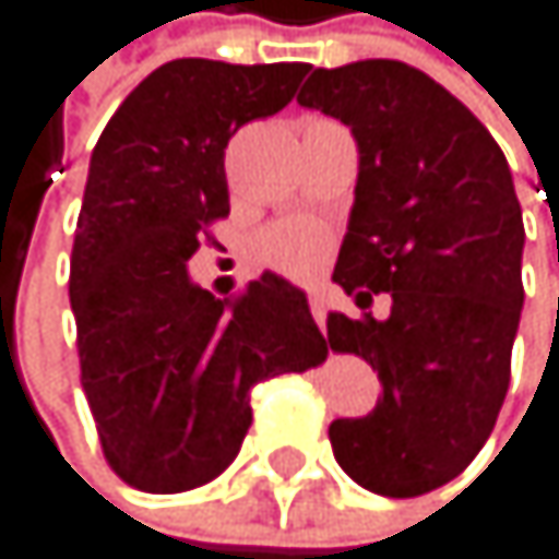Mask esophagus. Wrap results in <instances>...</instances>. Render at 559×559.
<instances>
[{"label":"esophagus","mask_w":559,"mask_h":559,"mask_svg":"<svg viewBox=\"0 0 559 559\" xmlns=\"http://www.w3.org/2000/svg\"><path fill=\"white\" fill-rule=\"evenodd\" d=\"M308 308H311V314H314V321L321 329H325V314H329V305H325V295H321L318 288L308 295Z\"/></svg>","instance_id":"obj_1"}]
</instances>
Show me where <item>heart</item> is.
I'll return each instance as SVG.
<instances>
[{
  "instance_id": "b5f03b06",
  "label": "heart",
  "mask_w": 559,
  "mask_h": 559,
  "mask_svg": "<svg viewBox=\"0 0 559 559\" xmlns=\"http://www.w3.org/2000/svg\"><path fill=\"white\" fill-rule=\"evenodd\" d=\"M258 254L292 277H311L329 258V230L314 221H285L261 234Z\"/></svg>"
}]
</instances>
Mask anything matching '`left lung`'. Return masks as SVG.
Segmentation results:
<instances>
[{
	"label": "left lung",
	"mask_w": 559,
	"mask_h": 559,
	"mask_svg": "<svg viewBox=\"0 0 559 559\" xmlns=\"http://www.w3.org/2000/svg\"><path fill=\"white\" fill-rule=\"evenodd\" d=\"M308 110L342 120L358 180L332 282L389 318L329 314V345L379 372L361 419H335L338 466L382 497H423L483 449L510 385L523 308V214L497 140L466 106L399 59L311 70Z\"/></svg>",
	"instance_id": "obj_1"
}]
</instances>
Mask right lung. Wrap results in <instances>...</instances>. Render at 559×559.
<instances>
[{
  "label": "right lung",
  "mask_w": 559,
  "mask_h": 559,
  "mask_svg": "<svg viewBox=\"0 0 559 559\" xmlns=\"http://www.w3.org/2000/svg\"><path fill=\"white\" fill-rule=\"evenodd\" d=\"M305 73V62H164L93 146L70 258L80 379L106 463L143 492L221 476L248 436L251 389L329 355L285 277L264 271L221 301L187 274L230 211L227 140L288 106Z\"/></svg>",
  "instance_id": "1"
}]
</instances>
